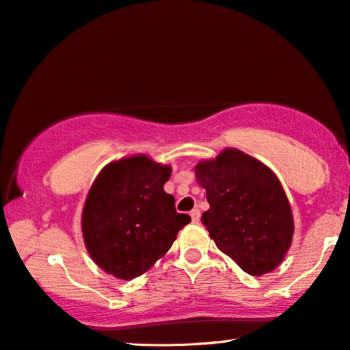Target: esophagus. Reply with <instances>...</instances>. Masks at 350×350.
<instances>
[{
	"mask_svg": "<svg viewBox=\"0 0 350 350\" xmlns=\"http://www.w3.org/2000/svg\"><path fill=\"white\" fill-rule=\"evenodd\" d=\"M189 216H191V221L194 224H198L200 221V211L198 208H194L191 213H189Z\"/></svg>",
	"mask_w": 350,
	"mask_h": 350,
	"instance_id": "1",
	"label": "esophagus"
}]
</instances>
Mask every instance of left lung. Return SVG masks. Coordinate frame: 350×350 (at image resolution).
<instances>
[{
    "label": "left lung",
    "mask_w": 350,
    "mask_h": 350,
    "mask_svg": "<svg viewBox=\"0 0 350 350\" xmlns=\"http://www.w3.org/2000/svg\"><path fill=\"white\" fill-rule=\"evenodd\" d=\"M194 174L210 204L202 222L219 250L252 276L273 271L286 258L295 232L278 176L236 148L200 161Z\"/></svg>",
    "instance_id": "obj_1"
}]
</instances>
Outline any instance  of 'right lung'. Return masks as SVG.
<instances>
[{"instance_id": "right-lung-1", "label": "right lung", "mask_w": 350, "mask_h": 350, "mask_svg": "<svg viewBox=\"0 0 350 350\" xmlns=\"http://www.w3.org/2000/svg\"><path fill=\"white\" fill-rule=\"evenodd\" d=\"M171 167L146 154L109 162L92 182L81 213L85 247L100 269L134 280L165 256L191 217L165 193Z\"/></svg>"}]
</instances>
